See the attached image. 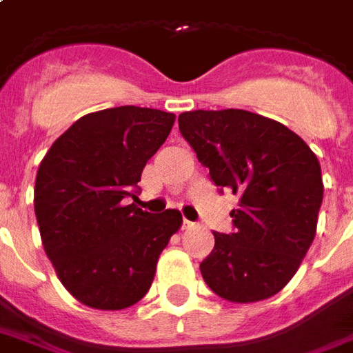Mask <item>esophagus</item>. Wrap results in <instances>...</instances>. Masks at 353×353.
<instances>
[{"label": "esophagus", "instance_id": "obj_1", "mask_svg": "<svg viewBox=\"0 0 353 353\" xmlns=\"http://www.w3.org/2000/svg\"><path fill=\"white\" fill-rule=\"evenodd\" d=\"M190 226H194V223H190V221H187V219H183V230H185V228H190Z\"/></svg>", "mask_w": 353, "mask_h": 353}]
</instances>
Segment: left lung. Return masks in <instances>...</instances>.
Wrapping results in <instances>:
<instances>
[{
    "instance_id": "1",
    "label": "left lung",
    "mask_w": 353,
    "mask_h": 353,
    "mask_svg": "<svg viewBox=\"0 0 353 353\" xmlns=\"http://www.w3.org/2000/svg\"><path fill=\"white\" fill-rule=\"evenodd\" d=\"M177 123L211 181L239 196L230 213L234 234L213 232L203 281L232 303L275 296L314 241L323 198L318 159L294 130L247 110L183 112Z\"/></svg>"
}]
</instances>
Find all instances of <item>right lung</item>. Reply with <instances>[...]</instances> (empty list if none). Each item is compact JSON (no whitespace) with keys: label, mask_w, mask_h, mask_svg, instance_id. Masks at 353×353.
<instances>
[{"label":"right lung","mask_w":353,"mask_h":353,"mask_svg":"<svg viewBox=\"0 0 353 353\" xmlns=\"http://www.w3.org/2000/svg\"><path fill=\"white\" fill-rule=\"evenodd\" d=\"M176 116L117 106L80 117L52 143L35 179L44 252L70 296L99 310L127 309L155 279L181 213L125 205Z\"/></svg>","instance_id":"1"}]
</instances>
